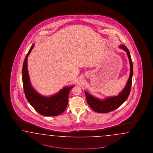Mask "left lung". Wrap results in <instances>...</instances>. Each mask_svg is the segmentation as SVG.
I'll list each match as a JSON object with an SVG mask.
<instances>
[{
	"label": "left lung",
	"instance_id": "obj_1",
	"mask_svg": "<svg viewBox=\"0 0 153 153\" xmlns=\"http://www.w3.org/2000/svg\"><path fill=\"white\" fill-rule=\"evenodd\" d=\"M119 48L124 50L126 52L127 55L128 56V58L130 60V77L128 79L125 88H123V90L119 94L118 96L107 97L104 100H101L97 97H93L88 92L85 91L86 100L89 106L93 111L97 113H106L108 112L115 110L118 107H120V105L125 102L130 95L133 75L132 61L130 56V51L128 50L127 47L124 45H120L119 46Z\"/></svg>",
	"mask_w": 153,
	"mask_h": 153
}]
</instances>
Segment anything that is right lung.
<instances>
[{
  "mask_svg": "<svg viewBox=\"0 0 153 153\" xmlns=\"http://www.w3.org/2000/svg\"><path fill=\"white\" fill-rule=\"evenodd\" d=\"M34 45L25 57L22 68V82L25 96L28 102L40 114L45 116H58L65 111L68 102V95L74 86L65 87L59 92L49 97L42 96L33 88L27 70V57Z\"/></svg>",
  "mask_w": 153,
  "mask_h": 153,
  "instance_id": "add662e5",
  "label": "right lung"
}]
</instances>
